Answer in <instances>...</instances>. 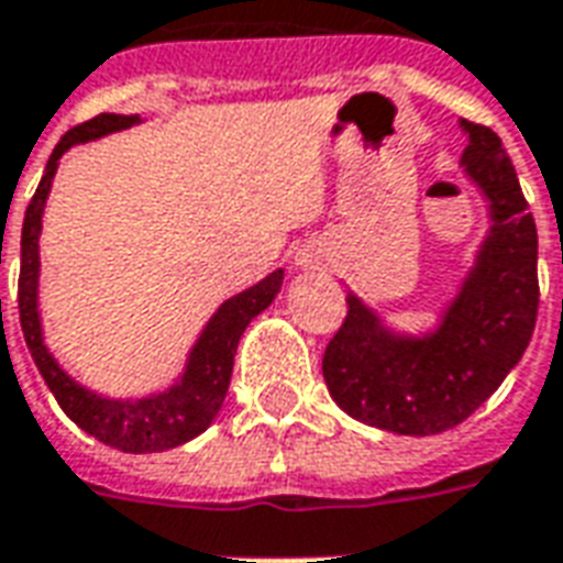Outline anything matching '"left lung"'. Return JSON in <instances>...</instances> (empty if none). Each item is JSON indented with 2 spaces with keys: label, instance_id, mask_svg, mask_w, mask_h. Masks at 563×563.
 <instances>
[{
  "label": "left lung",
  "instance_id": "1",
  "mask_svg": "<svg viewBox=\"0 0 563 563\" xmlns=\"http://www.w3.org/2000/svg\"><path fill=\"white\" fill-rule=\"evenodd\" d=\"M464 168L492 201L479 265L437 334L401 341L358 298L322 355V377L343 413L395 434L428 437L461 424L492 398L531 343L540 307L537 225L500 139L464 120Z\"/></svg>",
  "mask_w": 563,
  "mask_h": 563
}]
</instances>
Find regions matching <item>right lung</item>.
<instances>
[{
  "instance_id": "obj_1",
  "label": "right lung",
  "mask_w": 563,
  "mask_h": 563,
  "mask_svg": "<svg viewBox=\"0 0 563 563\" xmlns=\"http://www.w3.org/2000/svg\"><path fill=\"white\" fill-rule=\"evenodd\" d=\"M139 117L123 114H99L68 129L59 139V144L47 159L44 177L35 196H32L26 217H23V234H20V280H18V310H20V329L30 346L32 362L42 371L47 389L54 391L56 404L63 407V413L71 422L84 428L87 434L102 440L108 446L123 449V452H162L174 449L198 437L213 416L220 413L229 379H232L234 350L241 334L250 325V319L262 313L274 301V295L280 292L283 271H274L271 277L256 283L253 289L234 295L232 301L217 310V317L210 319L208 329L196 343V350L189 355L186 374L177 386L162 391L156 398L144 401H108L99 395H90L87 389L75 386V379L63 374V367L56 365L47 346L42 343V322H38V305H35V286H38V234H42V210L51 192L56 162L71 144L78 141L99 139L117 129L132 126ZM2 253V244H0ZM2 305V301H0Z\"/></svg>"
}]
</instances>
